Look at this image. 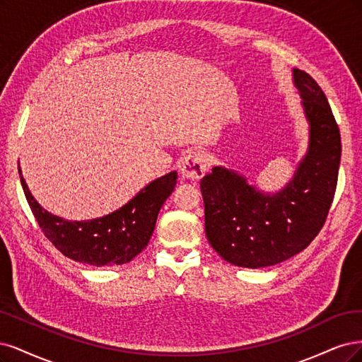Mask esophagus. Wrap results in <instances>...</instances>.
I'll list each match as a JSON object with an SVG mask.
<instances>
[{
  "label": "esophagus",
  "instance_id": "esophagus-1",
  "mask_svg": "<svg viewBox=\"0 0 362 362\" xmlns=\"http://www.w3.org/2000/svg\"><path fill=\"white\" fill-rule=\"evenodd\" d=\"M206 170H207V160H206V156L203 155V151L192 150L185 156L180 167V174L185 179L197 180L203 176Z\"/></svg>",
  "mask_w": 362,
  "mask_h": 362
}]
</instances>
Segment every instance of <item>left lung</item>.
I'll return each instance as SVG.
<instances>
[{"label":"left lung","mask_w":362,"mask_h":362,"mask_svg":"<svg viewBox=\"0 0 362 362\" xmlns=\"http://www.w3.org/2000/svg\"><path fill=\"white\" fill-rule=\"evenodd\" d=\"M293 81L310 144L286 188L263 194L224 167L200 180L207 240L235 266L257 269L293 257L317 236L329 212L341 158L340 129L316 81L299 69H293Z\"/></svg>","instance_id":"obj_1"}]
</instances>
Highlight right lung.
Segmentation results:
<instances>
[{
	"instance_id": "right-lung-1",
	"label": "right lung",
	"mask_w": 362,
	"mask_h": 362,
	"mask_svg": "<svg viewBox=\"0 0 362 362\" xmlns=\"http://www.w3.org/2000/svg\"><path fill=\"white\" fill-rule=\"evenodd\" d=\"M19 177L34 218L58 251L79 263L108 266L131 262L146 248L160 207L176 186L177 173L150 182L119 211L88 221H67L45 211L31 195L21 168Z\"/></svg>"
}]
</instances>
